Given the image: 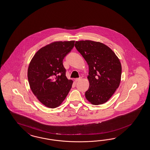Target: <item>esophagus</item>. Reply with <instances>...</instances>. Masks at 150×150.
Masks as SVG:
<instances>
[{"instance_id":"1","label":"esophagus","mask_w":150,"mask_h":150,"mask_svg":"<svg viewBox=\"0 0 150 150\" xmlns=\"http://www.w3.org/2000/svg\"><path fill=\"white\" fill-rule=\"evenodd\" d=\"M81 77H80V78H76V79H75V81L76 82H78V81H80L81 80Z\"/></svg>"}]
</instances>
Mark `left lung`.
<instances>
[{"label": "left lung", "mask_w": 150, "mask_h": 150, "mask_svg": "<svg viewBox=\"0 0 150 150\" xmlns=\"http://www.w3.org/2000/svg\"><path fill=\"white\" fill-rule=\"evenodd\" d=\"M75 47L89 67V87L85 93L86 99L94 105L105 103L120 83L122 68L119 59L110 48L99 42L76 41Z\"/></svg>", "instance_id": "obj_1"}]
</instances>
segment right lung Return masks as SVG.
<instances>
[{
  "label": "right lung",
  "mask_w": 150,
  "mask_h": 150,
  "mask_svg": "<svg viewBox=\"0 0 150 150\" xmlns=\"http://www.w3.org/2000/svg\"><path fill=\"white\" fill-rule=\"evenodd\" d=\"M74 40L57 41L40 48L33 56L28 70L30 87L44 106H60L73 81L66 76L63 59L74 46Z\"/></svg>",
  "instance_id": "add662e5"
}]
</instances>
